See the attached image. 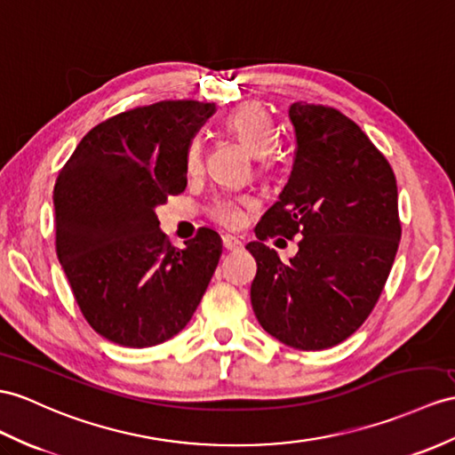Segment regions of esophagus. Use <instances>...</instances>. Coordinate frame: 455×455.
<instances>
[{"label": "esophagus", "mask_w": 455, "mask_h": 455, "mask_svg": "<svg viewBox=\"0 0 455 455\" xmlns=\"http://www.w3.org/2000/svg\"><path fill=\"white\" fill-rule=\"evenodd\" d=\"M221 243H224V249L226 251H239V249H243V243L237 237H234V235H224V237H221Z\"/></svg>", "instance_id": "34e87169"}]
</instances>
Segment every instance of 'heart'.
<instances>
[{"label":"heart","mask_w":455,"mask_h":455,"mask_svg":"<svg viewBox=\"0 0 455 455\" xmlns=\"http://www.w3.org/2000/svg\"><path fill=\"white\" fill-rule=\"evenodd\" d=\"M226 129L234 135L243 147L257 156L260 168L270 170L278 162L274 152L278 131L272 117L266 114V109L257 104H247L234 109L226 117ZM203 165V142L201 139H193L185 150V168L189 173H196ZM254 203L251 196H229L220 195L210 204V216L220 226L237 228L243 221V210L251 208Z\"/></svg>","instance_id":"b5f03b06"}]
</instances>
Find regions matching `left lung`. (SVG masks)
<instances>
[{
    "mask_svg": "<svg viewBox=\"0 0 455 455\" xmlns=\"http://www.w3.org/2000/svg\"><path fill=\"white\" fill-rule=\"evenodd\" d=\"M295 158L280 201L266 210L251 303L260 326L282 343L320 351L347 339L384 290L400 245L395 175L361 127L328 106L295 102ZM301 235L285 265L263 245Z\"/></svg>",
    "mask_w": 455,
    "mask_h": 455,
    "instance_id": "8db88e82",
    "label": "left lung"
}]
</instances>
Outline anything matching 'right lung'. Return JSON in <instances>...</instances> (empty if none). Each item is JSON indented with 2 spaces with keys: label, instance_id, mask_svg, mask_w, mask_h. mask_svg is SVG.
I'll return each instance as SVG.
<instances>
[{
  "label": "right lung",
  "instance_id": "1",
  "mask_svg": "<svg viewBox=\"0 0 455 455\" xmlns=\"http://www.w3.org/2000/svg\"><path fill=\"white\" fill-rule=\"evenodd\" d=\"M216 112L196 100L127 109L91 129L53 187L55 251L86 323L124 347H152L189 323L221 254L203 228L170 245L156 206L187 187L185 150Z\"/></svg>",
  "mask_w": 455,
  "mask_h": 455
}]
</instances>
